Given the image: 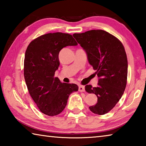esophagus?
I'll use <instances>...</instances> for the list:
<instances>
[{
    "label": "esophagus",
    "instance_id": "1",
    "mask_svg": "<svg viewBox=\"0 0 146 146\" xmlns=\"http://www.w3.org/2000/svg\"><path fill=\"white\" fill-rule=\"evenodd\" d=\"M78 91H80V92H84V91H85V88L84 86L82 85H80L78 86Z\"/></svg>",
    "mask_w": 146,
    "mask_h": 146
}]
</instances>
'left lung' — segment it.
<instances>
[{
  "instance_id": "obj_1",
  "label": "left lung",
  "mask_w": 146,
  "mask_h": 146,
  "mask_svg": "<svg viewBox=\"0 0 146 146\" xmlns=\"http://www.w3.org/2000/svg\"><path fill=\"white\" fill-rule=\"evenodd\" d=\"M73 36L86 51L98 77L97 87L85 86L88 93L95 94L98 98L90 110L95 114L104 115L117 104L126 86L127 59L124 48L117 38L101 29Z\"/></svg>"
}]
</instances>
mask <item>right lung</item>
<instances>
[{
	"label": "right lung",
	"instance_id": "obj_1",
	"mask_svg": "<svg viewBox=\"0 0 146 146\" xmlns=\"http://www.w3.org/2000/svg\"><path fill=\"white\" fill-rule=\"evenodd\" d=\"M76 45L71 35L56 32L39 36L27 48L24 78L31 98L44 114H60L67 105L70 94L78 90L76 84L62 83L58 77H54L60 65V51L64 47Z\"/></svg>",
	"mask_w": 146,
	"mask_h": 146
}]
</instances>
